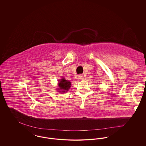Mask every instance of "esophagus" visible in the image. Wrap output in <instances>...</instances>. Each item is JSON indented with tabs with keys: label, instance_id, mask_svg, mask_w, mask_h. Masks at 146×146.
I'll return each mask as SVG.
<instances>
[{
	"label": "esophagus",
	"instance_id": "1",
	"mask_svg": "<svg viewBox=\"0 0 146 146\" xmlns=\"http://www.w3.org/2000/svg\"><path fill=\"white\" fill-rule=\"evenodd\" d=\"M78 78H79V80H83L84 79L83 76L82 74H80V75H79V76H78Z\"/></svg>",
	"mask_w": 146,
	"mask_h": 146
}]
</instances>
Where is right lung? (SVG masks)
I'll use <instances>...</instances> for the list:
<instances>
[{
    "label": "right lung",
    "mask_w": 146,
    "mask_h": 146,
    "mask_svg": "<svg viewBox=\"0 0 146 146\" xmlns=\"http://www.w3.org/2000/svg\"><path fill=\"white\" fill-rule=\"evenodd\" d=\"M70 85H71V83L70 81L66 80L63 78L62 79H61V80H60V82L58 83L59 88H60V89H58V90H62L61 91L63 93H64L65 92L67 91L70 89Z\"/></svg>",
    "instance_id": "add662e5"
}]
</instances>
